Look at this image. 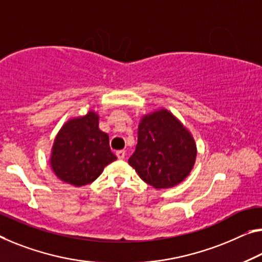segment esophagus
Segmentation results:
<instances>
[{"mask_svg":"<svg viewBox=\"0 0 262 262\" xmlns=\"http://www.w3.org/2000/svg\"><path fill=\"white\" fill-rule=\"evenodd\" d=\"M125 151L124 150H119V151H117L116 152V156H117V158L119 159V160H123L124 158H125Z\"/></svg>","mask_w":262,"mask_h":262,"instance_id":"1","label":"esophagus"}]
</instances>
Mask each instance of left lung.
Returning <instances> with one entry per match:
<instances>
[{
    "mask_svg": "<svg viewBox=\"0 0 262 262\" xmlns=\"http://www.w3.org/2000/svg\"><path fill=\"white\" fill-rule=\"evenodd\" d=\"M195 158L194 138L171 111L160 107L142 116L136 151L128 158L140 179L157 190L177 186L190 174Z\"/></svg>",
    "mask_w": 262,
    "mask_h": 262,
    "instance_id": "obj_1",
    "label": "left lung"
}]
</instances>
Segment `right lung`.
<instances>
[{
	"mask_svg": "<svg viewBox=\"0 0 262 262\" xmlns=\"http://www.w3.org/2000/svg\"><path fill=\"white\" fill-rule=\"evenodd\" d=\"M116 159L107 134L99 128V115L89 110L86 115L67 120L59 128L49 164L58 179L79 187L95 182Z\"/></svg>",
	"mask_w": 262,
	"mask_h": 262,
	"instance_id": "obj_1",
	"label": "right lung"
}]
</instances>
